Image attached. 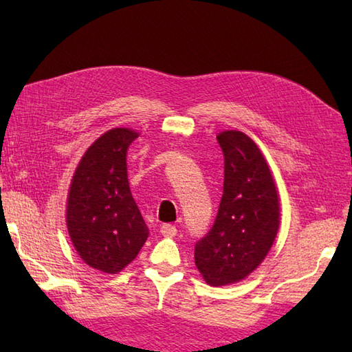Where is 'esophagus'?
I'll use <instances>...</instances> for the list:
<instances>
[{
    "instance_id": "obj_1",
    "label": "esophagus",
    "mask_w": 352,
    "mask_h": 352,
    "mask_svg": "<svg viewBox=\"0 0 352 352\" xmlns=\"http://www.w3.org/2000/svg\"><path fill=\"white\" fill-rule=\"evenodd\" d=\"M160 233L164 237H174L177 236V228L174 226H170V223H164V226H162L160 228Z\"/></svg>"
}]
</instances>
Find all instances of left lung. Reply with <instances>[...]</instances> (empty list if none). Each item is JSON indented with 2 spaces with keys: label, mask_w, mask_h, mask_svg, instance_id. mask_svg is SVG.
<instances>
[{
  "label": "left lung",
  "mask_w": 352,
  "mask_h": 352,
  "mask_svg": "<svg viewBox=\"0 0 352 352\" xmlns=\"http://www.w3.org/2000/svg\"><path fill=\"white\" fill-rule=\"evenodd\" d=\"M223 153V193L212 230L195 245V265L210 286L246 278L267 256L280 227L274 178L258 146L242 131L216 136Z\"/></svg>",
  "instance_id": "left-lung-1"
}]
</instances>
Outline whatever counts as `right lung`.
I'll list each match as a JSON object with an SVG mask.
<instances>
[{"label": "right lung", "mask_w": 352, "mask_h": 352, "mask_svg": "<svg viewBox=\"0 0 352 352\" xmlns=\"http://www.w3.org/2000/svg\"><path fill=\"white\" fill-rule=\"evenodd\" d=\"M138 136L113 129L96 139L81 157L68 193L66 226L74 248L106 274L130 265L149 234L126 177V151Z\"/></svg>", "instance_id": "obj_1"}]
</instances>
